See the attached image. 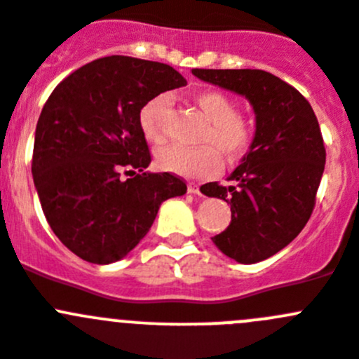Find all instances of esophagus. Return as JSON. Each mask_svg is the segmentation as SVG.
Returning a JSON list of instances; mask_svg holds the SVG:
<instances>
[{
	"label": "esophagus",
	"instance_id": "34e87169",
	"mask_svg": "<svg viewBox=\"0 0 359 359\" xmlns=\"http://www.w3.org/2000/svg\"><path fill=\"white\" fill-rule=\"evenodd\" d=\"M187 191H189L191 195H200V187H198V184L189 182V184H187Z\"/></svg>",
	"mask_w": 359,
	"mask_h": 359
}]
</instances>
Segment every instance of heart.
<instances>
[{
    "instance_id": "heart-1",
    "label": "heart",
    "mask_w": 359,
    "mask_h": 359,
    "mask_svg": "<svg viewBox=\"0 0 359 359\" xmlns=\"http://www.w3.org/2000/svg\"><path fill=\"white\" fill-rule=\"evenodd\" d=\"M195 102L209 120V127L203 133V143H210L229 159L243 156L253 140V123L241 113H236V102L230 95L219 90H203L195 95ZM168 99L164 95L154 97L140 111V127L150 143L164 142V113ZM214 146V147H215ZM210 147L184 149L168 147L157 152L159 168L184 177H205L219 168V154Z\"/></svg>"
}]
</instances>
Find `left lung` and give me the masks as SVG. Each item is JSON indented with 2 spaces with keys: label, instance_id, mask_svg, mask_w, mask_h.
Here are the masks:
<instances>
[{
  "label": "left lung",
  "instance_id": "1",
  "mask_svg": "<svg viewBox=\"0 0 359 359\" xmlns=\"http://www.w3.org/2000/svg\"><path fill=\"white\" fill-rule=\"evenodd\" d=\"M202 81L246 97L255 113L250 150L205 196L230 203L232 221L212 243L239 264H257L292 243L311 216L326 149L310 102L289 83L259 69H193Z\"/></svg>",
  "mask_w": 359,
  "mask_h": 359
}]
</instances>
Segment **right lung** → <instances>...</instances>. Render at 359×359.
<instances>
[{
	"label": "right lung",
	"instance_id": "right-lung-1",
	"mask_svg": "<svg viewBox=\"0 0 359 359\" xmlns=\"http://www.w3.org/2000/svg\"><path fill=\"white\" fill-rule=\"evenodd\" d=\"M173 67L130 56L93 60L63 79L35 129L32 175L53 232L79 259L111 264L138 246L161 203L182 196L172 173H150L140 111L180 88ZM130 168L133 177L119 179Z\"/></svg>",
	"mask_w": 359,
	"mask_h": 359
}]
</instances>
